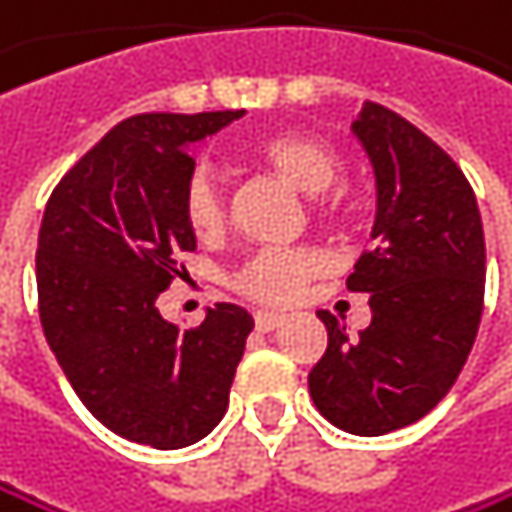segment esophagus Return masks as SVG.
<instances>
[{"label":"esophagus","instance_id":"1","mask_svg":"<svg viewBox=\"0 0 512 512\" xmlns=\"http://www.w3.org/2000/svg\"><path fill=\"white\" fill-rule=\"evenodd\" d=\"M280 323H284V317H280V314L256 311V329H259V332H271V329H277Z\"/></svg>","mask_w":512,"mask_h":512}]
</instances>
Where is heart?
<instances>
[{
  "mask_svg": "<svg viewBox=\"0 0 512 512\" xmlns=\"http://www.w3.org/2000/svg\"><path fill=\"white\" fill-rule=\"evenodd\" d=\"M250 158L302 192H311L314 216L326 225H345L354 213L351 192L336 183L342 176V152L311 131H274L250 146ZM183 219L198 238H219L228 225L225 186L210 164H195L180 195ZM326 268V256L314 247H284L256 253L238 274L235 290L262 305H290L305 280Z\"/></svg>",
  "mask_w": 512,
  "mask_h": 512,
  "instance_id": "b5f03b06",
  "label": "heart"
}]
</instances>
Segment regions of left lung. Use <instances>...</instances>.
<instances>
[{
    "label": "left lung",
    "instance_id": "obj_1",
    "mask_svg": "<svg viewBox=\"0 0 512 512\" xmlns=\"http://www.w3.org/2000/svg\"><path fill=\"white\" fill-rule=\"evenodd\" d=\"M354 134L375 167L378 216L348 290L369 293L372 320L348 339L317 311L326 351L308 391L326 421L381 437L424 418L464 369L482 317L485 241L467 176L412 121L366 103Z\"/></svg>",
    "mask_w": 512,
    "mask_h": 512
}]
</instances>
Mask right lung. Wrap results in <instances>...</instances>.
I'll return each mask as SVG.
<instances>
[{"label":"right lung","instance_id":"add662e5","mask_svg":"<svg viewBox=\"0 0 512 512\" xmlns=\"http://www.w3.org/2000/svg\"><path fill=\"white\" fill-rule=\"evenodd\" d=\"M244 109L118 121L54 186L36 250L45 339L85 409L118 437L183 449L222 421L253 317L219 302L192 329L155 299L186 271L180 195L201 140Z\"/></svg>","mask_w":512,"mask_h":512}]
</instances>
